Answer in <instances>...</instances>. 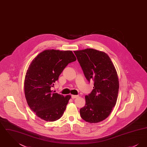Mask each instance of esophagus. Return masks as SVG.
Wrapping results in <instances>:
<instances>
[{"mask_svg": "<svg viewBox=\"0 0 147 147\" xmlns=\"http://www.w3.org/2000/svg\"><path fill=\"white\" fill-rule=\"evenodd\" d=\"M78 95H71V98H78Z\"/></svg>", "mask_w": 147, "mask_h": 147, "instance_id": "1", "label": "esophagus"}]
</instances>
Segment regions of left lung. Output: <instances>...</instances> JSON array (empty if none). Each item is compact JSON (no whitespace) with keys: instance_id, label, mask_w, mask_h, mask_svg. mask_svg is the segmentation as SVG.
<instances>
[{"instance_id":"obj_1","label":"left lung","mask_w":147,"mask_h":147,"mask_svg":"<svg viewBox=\"0 0 147 147\" xmlns=\"http://www.w3.org/2000/svg\"><path fill=\"white\" fill-rule=\"evenodd\" d=\"M86 79L93 80V90L85 96V105L80 110L86 122H101L111 113L116 104L119 90L118 76L106 53L92 49L74 51Z\"/></svg>"}]
</instances>
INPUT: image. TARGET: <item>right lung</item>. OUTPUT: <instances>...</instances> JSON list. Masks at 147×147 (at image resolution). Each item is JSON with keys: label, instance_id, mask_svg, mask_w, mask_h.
Masks as SVG:
<instances>
[{"label": "right lung", "instance_id": "1", "mask_svg": "<svg viewBox=\"0 0 147 147\" xmlns=\"http://www.w3.org/2000/svg\"><path fill=\"white\" fill-rule=\"evenodd\" d=\"M76 60L71 51L49 49L30 64L25 79V95L28 106L40 119L53 122L63 115L71 96L64 97L51 88L67 65Z\"/></svg>", "mask_w": 147, "mask_h": 147}]
</instances>
